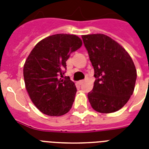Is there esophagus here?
<instances>
[{"mask_svg": "<svg viewBox=\"0 0 149 149\" xmlns=\"http://www.w3.org/2000/svg\"><path fill=\"white\" fill-rule=\"evenodd\" d=\"M84 80H80V81L78 82V84H79V85H82V84H84Z\"/></svg>", "mask_w": 149, "mask_h": 149, "instance_id": "esophagus-1", "label": "esophagus"}]
</instances>
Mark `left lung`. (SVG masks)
<instances>
[{
  "instance_id": "1",
  "label": "left lung",
  "mask_w": 149,
  "mask_h": 149,
  "mask_svg": "<svg viewBox=\"0 0 149 149\" xmlns=\"http://www.w3.org/2000/svg\"><path fill=\"white\" fill-rule=\"evenodd\" d=\"M88 52L95 81L88 93L91 107L100 113L120 110L132 95L137 71L126 50L104 34L82 36Z\"/></svg>"
}]
</instances>
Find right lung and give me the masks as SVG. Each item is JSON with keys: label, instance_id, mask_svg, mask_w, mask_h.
I'll list each match as a JSON object with an SVG mask.
<instances>
[{"label": "right lung", "instance_id": "add662e5", "mask_svg": "<svg viewBox=\"0 0 149 149\" xmlns=\"http://www.w3.org/2000/svg\"><path fill=\"white\" fill-rule=\"evenodd\" d=\"M81 45L78 36L56 34L40 41L28 56L23 70L25 87L31 101L43 113L61 116L72 107L77 87L63 75L70 54Z\"/></svg>", "mask_w": 149, "mask_h": 149}]
</instances>
